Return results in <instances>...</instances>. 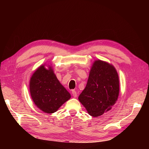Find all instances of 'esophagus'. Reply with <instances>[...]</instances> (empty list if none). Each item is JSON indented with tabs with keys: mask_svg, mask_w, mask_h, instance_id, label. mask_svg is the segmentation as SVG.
<instances>
[{
	"mask_svg": "<svg viewBox=\"0 0 149 149\" xmlns=\"http://www.w3.org/2000/svg\"><path fill=\"white\" fill-rule=\"evenodd\" d=\"M72 94H73L74 97H76V96H77V93H76L75 90H72Z\"/></svg>",
	"mask_w": 149,
	"mask_h": 149,
	"instance_id": "34e87169",
	"label": "esophagus"
}]
</instances>
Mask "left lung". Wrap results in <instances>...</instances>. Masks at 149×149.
Instances as JSON below:
<instances>
[{"instance_id": "1", "label": "left lung", "mask_w": 149, "mask_h": 149, "mask_svg": "<svg viewBox=\"0 0 149 149\" xmlns=\"http://www.w3.org/2000/svg\"><path fill=\"white\" fill-rule=\"evenodd\" d=\"M119 94V79L115 67L95 60L89 71L87 84L78 97L88 113L98 117L111 109Z\"/></svg>"}]
</instances>
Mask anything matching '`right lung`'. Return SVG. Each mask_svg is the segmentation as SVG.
<instances>
[{"label":"right lung","instance_id":"add662e5","mask_svg":"<svg viewBox=\"0 0 149 149\" xmlns=\"http://www.w3.org/2000/svg\"><path fill=\"white\" fill-rule=\"evenodd\" d=\"M40 66L30 80L31 99L38 108L45 113H54L71 98V94L54 73L51 65Z\"/></svg>","mask_w":149,"mask_h":149}]
</instances>
